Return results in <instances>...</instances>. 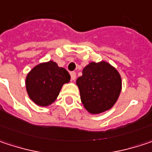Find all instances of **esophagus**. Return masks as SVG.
I'll return each mask as SVG.
<instances>
[{
    "label": "esophagus",
    "mask_w": 152,
    "mask_h": 152,
    "mask_svg": "<svg viewBox=\"0 0 152 152\" xmlns=\"http://www.w3.org/2000/svg\"><path fill=\"white\" fill-rule=\"evenodd\" d=\"M70 76H71V79L74 81V80H76V74L75 71H72V72H70Z\"/></svg>",
    "instance_id": "esophagus-1"
}]
</instances>
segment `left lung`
Listing matches in <instances>:
<instances>
[{"label": "left lung", "instance_id": "8db88e82", "mask_svg": "<svg viewBox=\"0 0 152 152\" xmlns=\"http://www.w3.org/2000/svg\"><path fill=\"white\" fill-rule=\"evenodd\" d=\"M76 85L84 108L91 114H100L116 104L122 90V79L110 63L92 62L84 67Z\"/></svg>", "mask_w": 152, "mask_h": 152}]
</instances>
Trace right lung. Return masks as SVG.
<instances>
[{
	"label": "right lung",
	"mask_w": 152,
	"mask_h": 152,
	"mask_svg": "<svg viewBox=\"0 0 152 152\" xmlns=\"http://www.w3.org/2000/svg\"><path fill=\"white\" fill-rule=\"evenodd\" d=\"M70 80L69 72L53 61L35 66L26 77L29 98L39 106H48L57 98L64 83Z\"/></svg>",
	"instance_id": "1"
}]
</instances>
